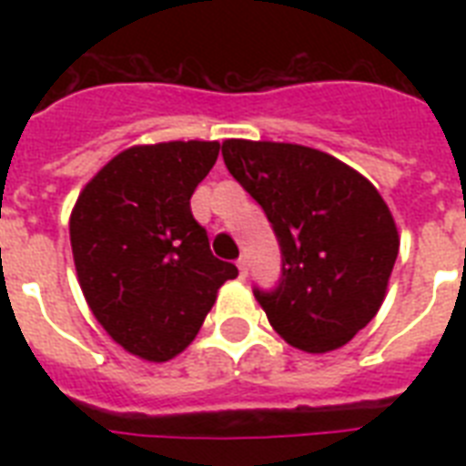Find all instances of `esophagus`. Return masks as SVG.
Instances as JSON below:
<instances>
[{
  "instance_id": "esophagus-1",
  "label": "esophagus",
  "mask_w": 466,
  "mask_h": 466,
  "mask_svg": "<svg viewBox=\"0 0 466 466\" xmlns=\"http://www.w3.org/2000/svg\"><path fill=\"white\" fill-rule=\"evenodd\" d=\"M237 268H239V278H241V280H244V278H247V273H248L247 258H239V261H237Z\"/></svg>"
}]
</instances>
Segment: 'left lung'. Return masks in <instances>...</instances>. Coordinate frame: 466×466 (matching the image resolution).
Listing matches in <instances>:
<instances>
[{
    "mask_svg": "<svg viewBox=\"0 0 466 466\" xmlns=\"http://www.w3.org/2000/svg\"><path fill=\"white\" fill-rule=\"evenodd\" d=\"M222 157L280 241V285L254 290L270 326L305 353L346 346L382 307L399 254L380 190L336 157L292 142L225 140Z\"/></svg>",
    "mask_w": 466,
    "mask_h": 466,
    "instance_id": "left-lung-1",
    "label": "left lung"
}]
</instances>
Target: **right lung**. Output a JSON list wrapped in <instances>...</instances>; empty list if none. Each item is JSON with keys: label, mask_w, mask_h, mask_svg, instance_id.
Returning <instances> with one entry per match:
<instances>
[{"label": "right lung", "mask_w": 466, "mask_h": 466, "mask_svg": "<svg viewBox=\"0 0 466 466\" xmlns=\"http://www.w3.org/2000/svg\"><path fill=\"white\" fill-rule=\"evenodd\" d=\"M219 142L135 145L82 188L69 215L76 280L96 321L127 353L167 362L186 350L218 290L239 276L210 251L190 196Z\"/></svg>", "instance_id": "obj_1"}]
</instances>
